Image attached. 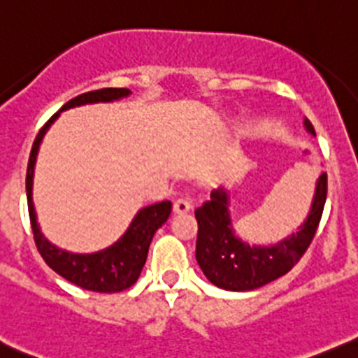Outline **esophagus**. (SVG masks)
Segmentation results:
<instances>
[{"mask_svg": "<svg viewBox=\"0 0 358 358\" xmlns=\"http://www.w3.org/2000/svg\"><path fill=\"white\" fill-rule=\"evenodd\" d=\"M192 209V202L188 199H177L173 202V213L176 214H185Z\"/></svg>", "mask_w": 358, "mask_h": 358, "instance_id": "esophagus-1", "label": "esophagus"}]
</instances>
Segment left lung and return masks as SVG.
I'll list each match as a JSON object with an SVG mask.
<instances>
[{"label": "left lung", "mask_w": 358, "mask_h": 358, "mask_svg": "<svg viewBox=\"0 0 358 358\" xmlns=\"http://www.w3.org/2000/svg\"><path fill=\"white\" fill-rule=\"evenodd\" d=\"M306 130L315 135V128L304 119ZM327 199V173L316 181L311 210L299 232L278 241L271 246L248 244L234 230L230 217V193L221 186L213 189L210 199L195 210L199 223L196 262L217 288L230 292H250L287 274L311 244L322 220Z\"/></svg>", "instance_id": "1"}]
</instances>
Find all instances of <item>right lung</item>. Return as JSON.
I'll return each mask as SVG.
<instances>
[{"mask_svg": "<svg viewBox=\"0 0 358 358\" xmlns=\"http://www.w3.org/2000/svg\"><path fill=\"white\" fill-rule=\"evenodd\" d=\"M130 94L131 91L126 87H105V90L79 94L73 100L66 101L61 110L56 112L36 135L31 155H29L28 172H26L29 220H31L36 248H38L42 258L54 272L63 275L66 281L84 288V290L100 292V294L122 292L137 281L145 264V258H148L149 244H151L156 230L169 220L170 213H172V203L169 200H163V202L142 207L131 220L130 227L126 228V232L105 250L94 251V253H71V251L61 250L56 244L49 243L40 230L35 206H33V176H35L36 155H38L43 135L47 134L50 124L59 117L61 112L80 107V105L110 103V101L121 100Z\"/></svg>", "mask_w": 358, "mask_h": 358, "instance_id": "add662e5", "label": "right lung"}]
</instances>
